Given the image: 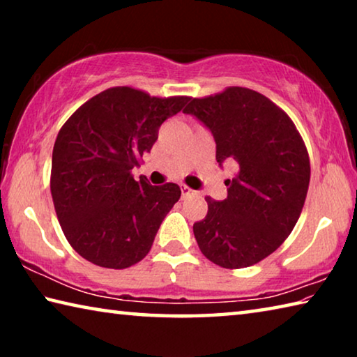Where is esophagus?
I'll list each match as a JSON object with an SVG mask.
<instances>
[{"label": "esophagus", "instance_id": "esophagus-1", "mask_svg": "<svg viewBox=\"0 0 357 357\" xmlns=\"http://www.w3.org/2000/svg\"><path fill=\"white\" fill-rule=\"evenodd\" d=\"M181 193H183V198H185V197H189V195H193V192L189 185H185V184H181Z\"/></svg>", "mask_w": 357, "mask_h": 357}]
</instances>
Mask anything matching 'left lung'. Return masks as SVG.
<instances>
[{
  "mask_svg": "<svg viewBox=\"0 0 357 357\" xmlns=\"http://www.w3.org/2000/svg\"><path fill=\"white\" fill-rule=\"evenodd\" d=\"M184 113L213 132L217 162L238 170L225 181V200L204 198L208 214L193 223L198 247L222 268L257 264L283 244L304 208L310 181L305 143L279 105L249 88L193 98Z\"/></svg>",
  "mask_w": 357,
  "mask_h": 357,
  "instance_id": "obj_1",
  "label": "left lung"
}]
</instances>
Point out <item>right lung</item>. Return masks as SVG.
<instances>
[{"label":"right lung","instance_id":"obj_1","mask_svg":"<svg viewBox=\"0 0 357 357\" xmlns=\"http://www.w3.org/2000/svg\"><path fill=\"white\" fill-rule=\"evenodd\" d=\"M189 100L114 86L63 124L53 146L50 190L59 225L78 255L110 269L130 268L148 255L181 189L135 181L132 168L153 148L162 123Z\"/></svg>","mask_w":357,"mask_h":357}]
</instances>
